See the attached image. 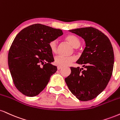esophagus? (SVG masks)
<instances>
[{
	"label": "esophagus",
	"mask_w": 120,
	"mask_h": 120,
	"mask_svg": "<svg viewBox=\"0 0 120 120\" xmlns=\"http://www.w3.org/2000/svg\"><path fill=\"white\" fill-rule=\"evenodd\" d=\"M57 70H60V69H61L62 68L60 67V66H57Z\"/></svg>",
	"instance_id": "1"
}]
</instances>
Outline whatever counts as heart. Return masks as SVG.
Here are the masks:
<instances>
[{"instance_id": "b5f03b06", "label": "heart", "mask_w": 120, "mask_h": 120, "mask_svg": "<svg viewBox=\"0 0 120 120\" xmlns=\"http://www.w3.org/2000/svg\"><path fill=\"white\" fill-rule=\"evenodd\" d=\"M65 39L69 44H70L74 47L75 50L78 48L81 45V41L80 38L74 34H69ZM49 46L52 52L54 54L57 52V42L56 40H54L50 41L49 43ZM75 56H71L69 57H65L63 56L59 55L55 57L54 63L56 66L65 67L71 64V63L75 61Z\"/></svg>"}]
</instances>
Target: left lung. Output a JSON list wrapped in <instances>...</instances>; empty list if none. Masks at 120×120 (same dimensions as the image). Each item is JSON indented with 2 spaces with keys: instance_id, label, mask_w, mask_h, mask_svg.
Listing matches in <instances>:
<instances>
[{
  "instance_id": "8db88e82",
  "label": "left lung",
  "mask_w": 120,
  "mask_h": 120,
  "mask_svg": "<svg viewBox=\"0 0 120 120\" xmlns=\"http://www.w3.org/2000/svg\"><path fill=\"white\" fill-rule=\"evenodd\" d=\"M82 37L86 47L76 63L86 68L71 67V73L65 79L73 95L82 101L97 97L106 88L112 74L113 47L103 33L92 27L70 31Z\"/></svg>"
}]
</instances>
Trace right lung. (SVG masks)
Here are the masks:
<instances>
[{
	"instance_id": "right-lung-1",
	"label": "right lung",
	"mask_w": 120,
	"mask_h": 120,
	"mask_svg": "<svg viewBox=\"0 0 120 120\" xmlns=\"http://www.w3.org/2000/svg\"><path fill=\"white\" fill-rule=\"evenodd\" d=\"M63 34L60 29L34 24L15 36L8 52V66L14 86L23 94L38 95L57 71L51 64L54 59L49 43Z\"/></svg>"
}]
</instances>
